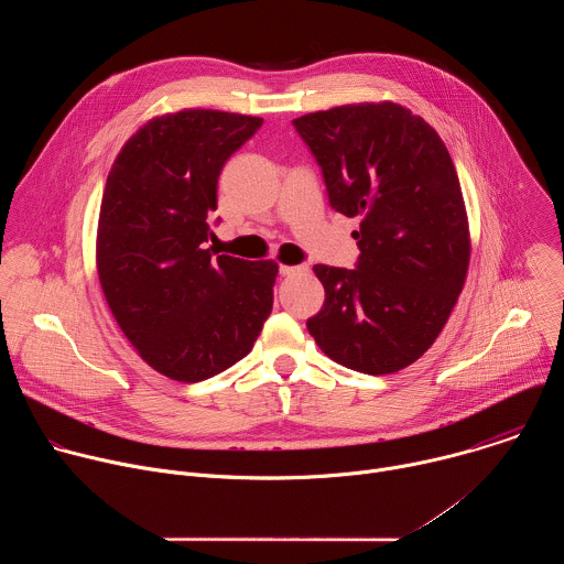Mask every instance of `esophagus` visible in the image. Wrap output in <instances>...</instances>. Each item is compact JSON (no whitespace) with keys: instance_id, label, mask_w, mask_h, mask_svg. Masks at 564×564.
Instances as JSON below:
<instances>
[{"instance_id":"34e87169","label":"esophagus","mask_w":564,"mask_h":564,"mask_svg":"<svg viewBox=\"0 0 564 564\" xmlns=\"http://www.w3.org/2000/svg\"><path fill=\"white\" fill-rule=\"evenodd\" d=\"M279 272L283 276H292V274H301V272H307V265H281Z\"/></svg>"}]
</instances>
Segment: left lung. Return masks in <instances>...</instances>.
Masks as SVG:
<instances>
[{
	"instance_id": "obj_1",
	"label": "left lung",
	"mask_w": 564,
	"mask_h": 564,
	"mask_svg": "<svg viewBox=\"0 0 564 564\" xmlns=\"http://www.w3.org/2000/svg\"><path fill=\"white\" fill-rule=\"evenodd\" d=\"M330 207L359 216L352 270L314 265L326 288L307 333L333 361L388 375L437 339L468 270L459 178L437 131L394 102L346 105L292 120Z\"/></svg>"
}]
</instances>
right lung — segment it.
<instances>
[{
    "label": "right lung",
    "mask_w": 564,
    "mask_h": 564,
    "mask_svg": "<svg viewBox=\"0 0 564 564\" xmlns=\"http://www.w3.org/2000/svg\"><path fill=\"white\" fill-rule=\"evenodd\" d=\"M263 120L187 109L149 120L118 153L98 223V274L124 337L158 372L209 379L243 359L274 303V261L203 250L218 176ZM220 218H216L218 223Z\"/></svg>",
    "instance_id": "add662e5"
}]
</instances>
